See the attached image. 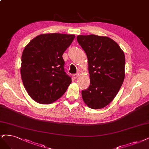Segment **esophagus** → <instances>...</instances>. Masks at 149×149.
<instances>
[{
    "mask_svg": "<svg viewBox=\"0 0 149 149\" xmlns=\"http://www.w3.org/2000/svg\"><path fill=\"white\" fill-rule=\"evenodd\" d=\"M79 74H78V73H77V74H73V78H74V79H76L77 78H78V77L79 76Z\"/></svg>",
    "mask_w": 149,
    "mask_h": 149,
    "instance_id": "1",
    "label": "esophagus"
}]
</instances>
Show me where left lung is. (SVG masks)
<instances>
[{
  "label": "left lung",
  "mask_w": 149,
  "mask_h": 149,
  "mask_svg": "<svg viewBox=\"0 0 149 149\" xmlns=\"http://www.w3.org/2000/svg\"><path fill=\"white\" fill-rule=\"evenodd\" d=\"M77 40L88 57L90 77V86L82 91V97L91 109H102L114 99L123 83L125 54L109 37L78 35Z\"/></svg>",
  "instance_id": "8db88e82"
}]
</instances>
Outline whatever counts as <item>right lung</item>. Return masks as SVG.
I'll return each mask as SVG.
<instances>
[{
    "instance_id": "add662e5",
    "label": "right lung",
    "mask_w": 149,
    "mask_h": 149,
    "mask_svg": "<svg viewBox=\"0 0 149 149\" xmlns=\"http://www.w3.org/2000/svg\"><path fill=\"white\" fill-rule=\"evenodd\" d=\"M73 34L48 33L34 38L24 47L20 68L25 89L39 104H50L62 96L71 83L64 71L62 55Z\"/></svg>"
}]
</instances>
